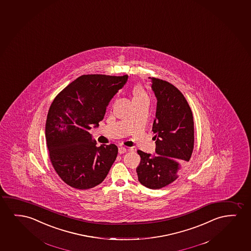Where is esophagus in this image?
Masks as SVG:
<instances>
[{"label":"esophagus","mask_w":251,"mask_h":251,"mask_svg":"<svg viewBox=\"0 0 251 251\" xmlns=\"http://www.w3.org/2000/svg\"><path fill=\"white\" fill-rule=\"evenodd\" d=\"M127 151V148H124V147H120V148H118V152L120 153V154H124Z\"/></svg>","instance_id":"1"}]
</instances>
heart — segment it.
I'll list each match as a JSON object with an SVG mask.
<instances>
[{
    "label": "heart",
    "mask_w": 251,
    "mask_h": 251,
    "mask_svg": "<svg viewBox=\"0 0 251 251\" xmlns=\"http://www.w3.org/2000/svg\"><path fill=\"white\" fill-rule=\"evenodd\" d=\"M133 95H134V99H141V98H145L148 97V94L145 92L143 87L141 86H134V90H133Z\"/></svg>",
    "instance_id": "obj_1"
}]
</instances>
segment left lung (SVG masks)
I'll list each match as a JSON object with an SVG mask.
<instances>
[{
	"mask_svg": "<svg viewBox=\"0 0 251 251\" xmlns=\"http://www.w3.org/2000/svg\"><path fill=\"white\" fill-rule=\"evenodd\" d=\"M151 79L158 101L152 125L157 155L138 150L141 163L136 172L142 185L158 189L176 180L183 164L189 161L195 130L192 110L183 94L172 83L154 77Z\"/></svg>",
	"mask_w": 251,
	"mask_h": 251,
	"instance_id": "obj_1",
	"label": "left lung"
}]
</instances>
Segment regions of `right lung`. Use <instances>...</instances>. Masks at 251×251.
I'll use <instances>...</instances> for the list:
<instances>
[{"mask_svg": "<svg viewBox=\"0 0 251 251\" xmlns=\"http://www.w3.org/2000/svg\"><path fill=\"white\" fill-rule=\"evenodd\" d=\"M127 75H84L55 96L49 109L45 139L52 166L68 185L89 189L106 177L117 158L115 144L97 147L89 130L99 125Z\"/></svg>", "mask_w": 251, "mask_h": 251, "instance_id": "1", "label": "right lung"}]
</instances>
